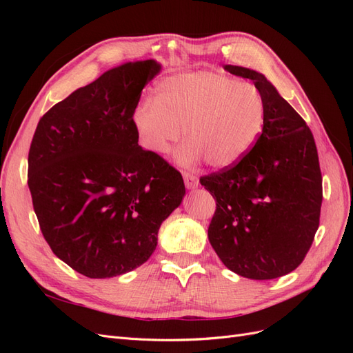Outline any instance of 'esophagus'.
I'll use <instances>...</instances> for the list:
<instances>
[{
    "instance_id": "1",
    "label": "esophagus",
    "mask_w": 353,
    "mask_h": 353,
    "mask_svg": "<svg viewBox=\"0 0 353 353\" xmlns=\"http://www.w3.org/2000/svg\"><path fill=\"white\" fill-rule=\"evenodd\" d=\"M184 183H185V187L188 190H194L199 187V178L193 174H188V172H184Z\"/></svg>"
}]
</instances>
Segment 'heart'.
<instances>
[{"instance_id":"b5f03b06","label":"heart","mask_w":353,"mask_h":353,"mask_svg":"<svg viewBox=\"0 0 353 353\" xmlns=\"http://www.w3.org/2000/svg\"><path fill=\"white\" fill-rule=\"evenodd\" d=\"M134 128L148 152L166 154L183 130L176 162L193 168L201 160L213 169L240 163L258 143L265 103L252 83L215 72H190L159 83L156 101L134 112Z\"/></svg>"}]
</instances>
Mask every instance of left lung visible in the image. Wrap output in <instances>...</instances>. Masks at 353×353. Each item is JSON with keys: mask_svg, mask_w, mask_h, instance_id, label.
<instances>
[{"mask_svg": "<svg viewBox=\"0 0 353 353\" xmlns=\"http://www.w3.org/2000/svg\"><path fill=\"white\" fill-rule=\"evenodd\" d=\"M252 79L265 103L262 135L240 163L200 178L216 200L208 230L213 250L245 279L272 280L302 263L319 225L323 176L314 135L265 74L225 65Z\"/></svg>", "mask_w": 353, "mask_h": 353, "instance_id": "1", "label": "left lung"}]
</instances>
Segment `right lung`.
<instances>
[{
  "instance_id": "right-lung-1",
  "label": "right lung",
  "mask_w": 353,
  "mask_h": 353,
  "mask_svg": "<svg viewBox=\"0 0 353 353\" xmlns=\"http://www.w3.org/2000/svg\"><path fill=\"white\" fill-rule=\"evenodd\" d=\"M160 70L150 59L104 72L52 105L32 138L28 185L42 236L88 279L143 265L185 196L181 174L138 145L134 128L141 91Z\"/></svg>"
}]
</instances>
